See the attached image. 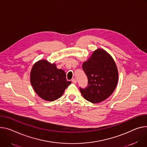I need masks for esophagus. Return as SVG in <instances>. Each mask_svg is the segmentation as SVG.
<instances>
[{
	"label": "esophagus",
	"instance_id": "1",
	"mask_svg": "<svg viewBox=\"0 0 147 147\" xmlns=\"http://www.w3.org/2000/svg\"><path fill=\"white\" fill-rule=\"evenodd\" d=\"M71 82L73 83H77V80L76 78H73L71 80Z\"/></svg>",
	"mask_w": 147,
	"mask_h": 147
}]
</instances>
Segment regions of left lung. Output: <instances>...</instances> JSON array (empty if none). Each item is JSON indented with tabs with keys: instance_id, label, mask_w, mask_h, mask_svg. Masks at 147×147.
<instances>
[{
	"instance_id": "obj_1",
	"label": "left lung",
	"mask_w": 147,
	"mask_h": 147,
	"mask_svg": "<svg viewBox=\"0 0 147 147\" xmlns=\"http://www.w3.org/2000/svg\"><path fill=\"white\" fill-rule=\"evenodd\" d=\"M83 70L88 78V86L80 88L83 97L92 103H98L110 97L115 90L118 73L113 57L106 51L95 50L83 64Z\"/></svg>"
}]
</instances>
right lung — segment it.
<instances>
[{
  "label": "right lung",
  "instance_id": "1",
  "mask_svg": "<svg viewBox=\"0 0 147 147\" xmlns=\"http://www.w3.org/2000/svg\"><path fill=\"white\" fill-rule=\"evenodd\" d=\"M30 83L36 94L42 99L53 101L60 98L71 82L66 80L65 73L58 69L55 63L45 60L36 62L30 72Z\"/></svg>",
  "mask_w": 147,
  "mask_h": 147
}]
</instances>
